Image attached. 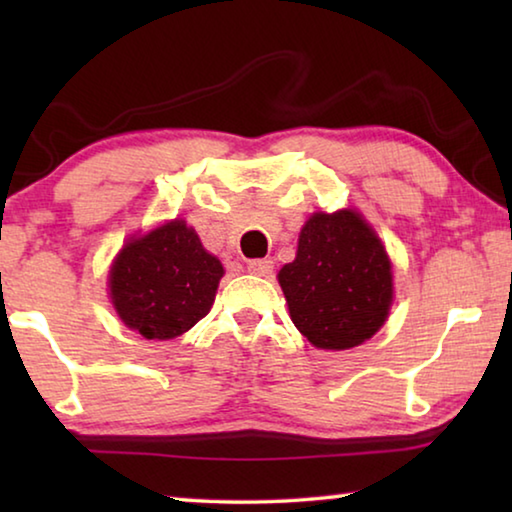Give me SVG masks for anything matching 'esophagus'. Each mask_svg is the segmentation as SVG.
Masks as SVG:
<instances>
[{
	"label": "esophagus",
	"mask_w": 512,
	"mask_h": 512,
	"mask_svg": "<svg viewBox=\"0 0 512 512\" xmlns=\"http://www.w3.org/2000/svg\"><path fill=\"white\" fill-rule=\"evenodd\" d=\"M248 271L259 277H268L273 273V259H250Z\"/></svg>",
	"instance_id": "esophagus-1"
}]
</instances>
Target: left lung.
Instances as JSON below:
<instances>
[{"instance_id": "1", "label": "left lung", "mask_w": 512, "mask_h": 512, "mask_svg": "<svg viewBox=\"0 0 512 512\" xmlns=\"http://www.w3.org/2000/svg\"><path fill=\"white\" fill-rule=\"evenodd\" d=\"M277 280L293 325L320 350H350L368 341L393 302L391 259L352 210L311 216L296 259Z\"/></svg>"}]
</instances>
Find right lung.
I'll list each match as a JSON object with an SVG mask.
<instances>
[{"label":"right lung","instance_id":"obj_1","mask_svg":"<svg viewBox=\"0 0 512 512\" xmlns=\"http://www.w3.org/2000/svg\"><path fill=\"white\" fill-rule=\"evenodd\" d=\"M221 277L219 259L176 219L121 248L110 268V298L126 327L167 341L207 316Z\"/></svg>","mask_w":512,"mask_h":512}]
</instances>
